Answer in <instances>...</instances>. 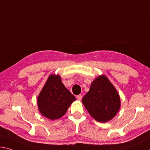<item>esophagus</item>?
Wrapping results in <instances>:
<instances>
[{
    "label": "esophagus",
    "mask_w": 150,
    "mask_h": 150,
    "mask_svg": "<svg viewBox=\"0 0 150 150\" xmlns=\"http://www.w3.org/2000/svg\"><path fill=\"white\" fill-rule=\"evenodd\" d=\"M77 99L79 101L81 100V99H82V96H81V95H78V96H77Z\"/></svg>",
    "instance_id": "1"
}]
</instances>
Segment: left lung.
I'll use <instances>...</instances> for the list:
<instances>
[{"mask_svg": "<svg viewBox=\"0 0 150 150\" xmlns=\"http://www.w3.org/2000/svg\"><path fill=\"white\" fill-rule=\"evenodd\" d=\"M82 102L88 112L99 122L114 117L120 108V98L115 88L105 75L96 78Z\"/></svg>", "mask_w": 150, "mask_h": 150, "instance_id": "8db88e82", "label": "left lung"}]
</instances>
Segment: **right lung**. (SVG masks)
Masks as SVG:
<instances>
[{
	"mask_svg": "<svg viewBox=\"0 0 150 150\" xmlns=\"http://www.w3.org/2000/svg\"><path fill=\"white\" fill-rule=\"evenodd\" d=\"M75 97L64 86L59 75H51L37 99L39 111L45 117L54 120L65 115Z\"/></svg>",
	"mask_w": 150,
	"mask_h": 150,
	"instance_id": "add662e5",
	"label": "right lung"
}]
</instances>
